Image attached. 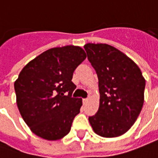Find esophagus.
<instances>
[{
    "label": "esophagus",
    "mask_w": 158,
    "mask_h": 158,
    "mask_svg": "<svg viewBox=\"0 0 158 158\" xmlns=\"http://www.w3.org/2000/svg\"><path fill=\"white\" fill-rule=\"evenodd\" d=\"M88 101H89V98H85V99H83V102L85 104V103L87 102Z\"/></svg>",
    "instance_id": "34e87169"
}]
</instances>
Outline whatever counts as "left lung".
Instances as JSON below:
<instances>
[{
	"label": "left lung",
	"mask_w": 158,
	"mask_h": 158,
	"mask_svg": "<svg viewBox=\"0 0 158 158\" xmlns=\"http://www.w3.org/2000/svg\"><path fill=\"white\" fill-rule=\"evenodd\" d=\"M84 48L99 80V109L89 123L102 137L122 135L142 109L146 80L135 62L112 45L88 43Z\"/></svg>",
	"instance_id": "1"
}]
</instances>
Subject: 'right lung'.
Masks as SVG:
<instances>
[{
  "label": "right lung",
  "instance_id": "right-lung-1",
  "mask_svg": "<svg viewBox=\"0 0 158 158\" xmlns=\"http://www.w3.org/2000/svg\"><path fill=\"white\" fill-rule=\"evenodd\" d=\"M86 56L80 46L55 47L31 60L20 72L14 83L17 105L37 136L57 140L69 133L82 106L81 98L71 97L76 88L73 74Z\"/></svg>",
  "mask_w": 158,
  "mask_h": 158
}]
</instances>
